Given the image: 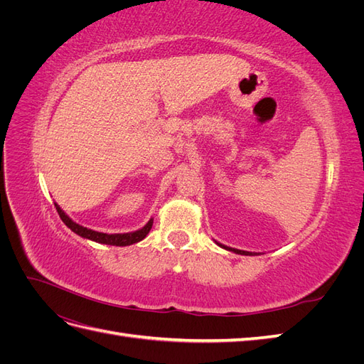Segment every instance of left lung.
Here are the masks:
<instances>
[{
    "mask_svg": "<svg viewBox=\"0 0 364 364\" xmlns=\"http://www.w3.org/2000/svg\"><path fill=\"white\" fill-rule=\"evenodd\" d=\"M215 243H217L220 247H223V249H226V250L238 253V255H258L257 252H247V250H240V249H234V247H228V246H225V245H222V243H218V241H215Z\"/></svg>",
    "mask_w": 364,
    "mask_h": 364,
    "instance_id": "8db88e82",
    "label": "left lung"
}]
</instances>
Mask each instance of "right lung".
I'll list each match as a JSON object with an SVG mask.
<instances>
[{"mask_svg": "<svg viewBox=\"0 0 364 364\" xmlns=\"http://www.w3.org/2000/svg\"><path fill=\"white\" fill-rule=\"evenodd\" d=\"M54 206H56L58 213H59V215L62 218V222L67 225L74 234L80 235L83 238H87V240H92V241H95V243H102V245H109V246H130V245H135V243H138V241L144 240L147 237V234L150 232V229L153 226V218H150L144 228L135 230V232H127V234L97 232V230L83 228L79 223L73 222V220L62 211V208L58 203H54Z\"/></svg>", "mask_w": 364, "mask_h": 364, "instance_id": "1", "label": "right lung"}]
</instances>
